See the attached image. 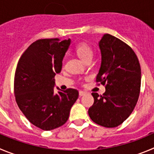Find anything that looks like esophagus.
<instances>
[{"label":"esophagus","mask_w":154,"mask_h":154,"mask_svg":"<svg viewBox=\"0 0 154 154\" xmlns=\"http://www.w3.org/2000/svg\"><path fill=\"white\" fill-rule=\"evenodd\" d=\"M86 94H87V93L84 91H81V90H80V91L79 92V96H80V97H83V96H84V95Z\"/></svg>","instance_id":"1"}]
</instances>
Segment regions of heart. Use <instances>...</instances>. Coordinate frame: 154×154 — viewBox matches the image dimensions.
<instances>
[{
  "label": "heart",
  "mask_w": 154,
  "mask_h": 154,
  "mask_svg": "<svg viewBox=\"0 0 154 154\" xmlns=\"http://www.w3.org/2000/svg\"><path fill=\"white\" fill-rule=\"evenodd\" d=\"M77 55L85 62L88 61L89 60H92L93 57V50L92 47L87 43H80L77 45L75 48Z\"/></svg>",
  "instance_id": "1"
}]
</instances>
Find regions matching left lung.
Returning <instances> with one entry per match:
<instances>
[{"mask_svg":"<svg viewBox=\"0 0 154 154\" xmlns=\"http://www.w3.org/2000/svg\"><path fill=\"white\" fill-rule=\"evenodd\" d=\"M102 62L96 82L106 87L103 95L93 93L90 119L106 128H116L129 117L139 98L141 70L131 48L119 38L105 34L100 40Z\"/></svg>","mask_w":154,"mask_h":154,"instance_id":"1","label":"left lung"}]
</instances>
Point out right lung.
Returning <instances> with one entry per match:
<instances>
[{"instance_id": "right-lung-1", "label": "right lung", "mask_w": 154, "mask_h": 154, "mask_svg": "<svg viewBox=\"0 0 154 154\" xmlns=\"http://www.w3.org/2000/svg\"><path fill=\"white\" fill-rule=\"evenodd\" d=\"M70 39L43 38L32 43L19 60L14 95L20 109L38 128L50 131L65 124L79 93L72 88L54 91V76L61 72Z\"/></svg>"}]
</instances>
